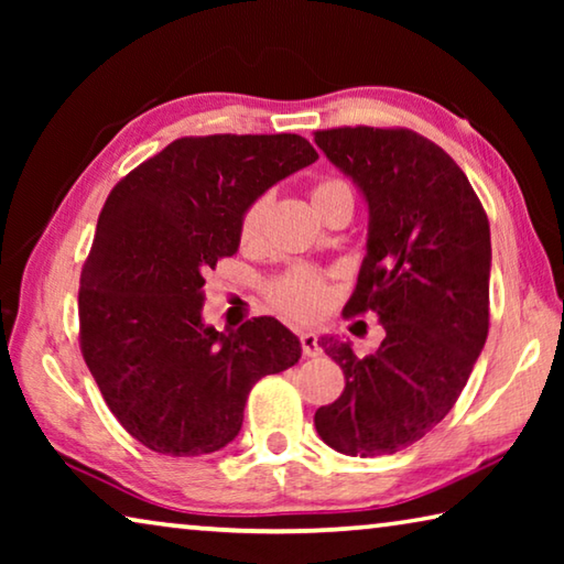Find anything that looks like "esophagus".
I'll use <instances>...</instances> for the list:
<instances>
[{
	"mask_svg": "<svg viewBox=\"0 0 564 564\" xmlns=\"http://www.w3.org/2000/svg\"><path fill=\"white\" fill-rule=\"evenodd\" d=\"M301 348H303V356H308V358L321 356L316 333H301Z\"/></svg>",
	"mask_w": 564,
	"mask_h": 564,
	"instance_id": "1",
	"label": "esophagus"
}]
</instances>
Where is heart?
Here are the masks:
<instances>
[{
    "label": "heart",
    "instance_id": "heart-1",
    "mask_svg": "<svg viewBox=\"0 0 564 564\" xmlns=\"http://www.w3.org/2000/svg\"><path fill=\"white\" fill-rule=\"evenodd\" d=\"M340 196L352 198L350 186L340 178H323L311 188V202L316 208ZM269 208H271L269 196L253 198V202L246 206L241 224H238V238H241L243 246H256L261 241ZM271 303L289 318L311 321L326 311L328 285L316 271L299 265V269H291L289 273H283L281 279L271 285Z\"/></svg>",
    "mask_w": 564,
    "mask_h": 564
}]
</instances>
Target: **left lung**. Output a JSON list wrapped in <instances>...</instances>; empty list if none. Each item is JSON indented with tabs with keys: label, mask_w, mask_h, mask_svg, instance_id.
I'll return each instance as SVG.
<instances>
[{
	"label": "left lung",
	"mask_w": 564,
	"mask_h": 564,
	"mask_svg": "<svg viewBox=\"0 0 564 564\" xmlns=\"http://www.w3.org/2000/svg\"><path fill=\"white\" fill-rule=\"evenodd\" d=\"M316 144L368 204L346 311H376L386 338L366 358L318 340L346 388L313 423L338 453L393 455L451 413L488 338L490 224L463 169L415 131L343 127L316 131Z\"/></svg>",
	"instance_id": "left-lung-1"
}]
</instances>
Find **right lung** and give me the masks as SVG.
I'll use <instances>...</instances> for the list:
<instances>
[{
	"label": "right lung",
	"mask_w": 564,
	"mask_h": 564,
	"mask_svg": "<svg viewBox=\"0 0 564 564\" xmlns=\"http://www.w3.org/2000/svg\"><path fill=\"white\" fill-rule=\"evenodd\" d=\"M316 159L299 133L186 137L111 188L82 269L79 340L109 410L149 451H221L251 388L299 362L301 340L271 316L206 326L204 273L238 251L246 206Z\"/></svg>",
	"instance_id": "1"
}]
</instances>
